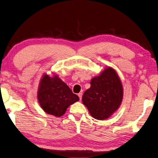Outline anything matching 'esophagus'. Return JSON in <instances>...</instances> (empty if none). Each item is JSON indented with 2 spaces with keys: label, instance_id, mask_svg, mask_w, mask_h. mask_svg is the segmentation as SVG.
<instances>
[{
  "label": "esophagus",
  "instance_id": "1",
  "mask_svg": "<svg viewBox=\"0 0 158 158\" xmlns=\"http://www.w3.org/2000/svg\"><path fill=\"white\" fill-rule=\"evenodd\" d=\"M82 93H81V92H80V93H79L78 94V96H79V99L81 100V98H82Z\"/></svg>",
  "mask_w": 158,
  "mask_h": 158
}]
</instances>
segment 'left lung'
I'll list each match as a JSON object with an SVG mask.
<instances>
[{
    "label": "left lung",
    "instance_id": "8db88e82",
    "mask_svg": "<svg viewBox=\"0 0 158 158\" xmlns=\"http://www.w3.org/2000/svg\"><path fill=\"white\" fill-rule=\"evenodd\" d=\"M90 85L83 95V105L94 118H110L118 109L123 98V85L118 74L108 66L91 79Z\"/></svg>",
    "mask_w": 158,
    "mask_h": 158
}]
</instances>
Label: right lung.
Wrapping results in <instances>:
<instances>
[{"label":"right lung","instance_id":"1","mask_svg":"<svg viewBox=\"0 0 158 158\" xmlns=\"http://www.w3.org/2000/svg\"><path fill=\"white\" fill-rule=\"evenodd\" d=\"M38 103L47 114L56 117L63 116L70 105L79 100L70 88L56 75H43L38 86Z\"/></svg>","mask_w":158,"mask_h":158}]
</instances>
